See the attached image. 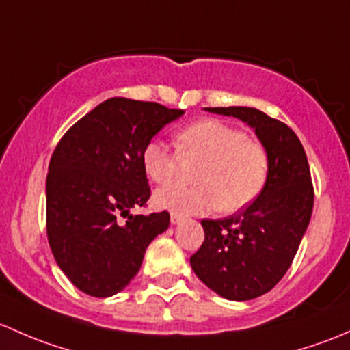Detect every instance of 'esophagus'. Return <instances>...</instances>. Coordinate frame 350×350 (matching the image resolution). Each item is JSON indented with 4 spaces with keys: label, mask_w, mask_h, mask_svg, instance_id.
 <instances>
[{
    "label": "esophagus",
    "mask_w": 350,
    "mask_h": 350,
    "mask_svg": "<svg viewBox=\"0 0 350 350\" xmlns=\"http://www.w3.org/2000/svg\"><path fill=\"white\" fill-rule=\"evenodd\" d=\"M182 215H180V214H176V212H172V215H170V222H172V224H178V222H182Z\"/></svg>",
    "instance_id": "obj_1"
}]
</instances>
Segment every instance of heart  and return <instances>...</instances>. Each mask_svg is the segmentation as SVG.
<instances>
[{
	"label": "heart",
	"instance_id": "1",
	"mask_svg": "<svg viewBox=\"0 0 350 350\" xmlns=\"http://www.w3.org/2000/svg\"><path fill=\"white\" fill-rule=\"evenodd\" d=\"M180 154L202 160L197 187L180 183L154 193V204L180 215L207 214L221 207L237 212L258 199L269 175V154L239 128L219 120H202L176 135ZM178 153L161 139H151L142 151V167L151 182L163 185L176 175Z\"/></svg>",
	"mask_w": 350,
	"mask_h": 350
}]
</instances>
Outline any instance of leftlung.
I'll list each match as a JSON object with an SVG mask.
<instances>
[{
    "instance_id": "1",
    "label": "left lung",
    "mask_w": 350,
    "mask_h": 350,
    "mask_svg": "<svg viewBox=\"0 0 350 350\" xmlns=\"http://www.w3.org/2000/svg\"><path fill=\"white\" fill-rule=\"evenodd\" d=\"M247 122L269 154V175L253 204L226 219H204L205 239L190 258L212 291L234 301L268 293L290 268L308 228L313 185L293 129L254 107H204Z\"/></svg>"
}]
</instances>
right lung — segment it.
Returning a JSON list of instances; mask_svg holds the SVG:
<instances>
[{
	"label": "right lung",
	"instance_id": "right-lung-1",
	"mask_svg": "<svg viewBox=\"0 0 350 350\" xmlns=\"http://www.w3.org/2000/svg\"><path fill=\"white\" fill-rule=\"evenodd\" d=\"M185 111L111 97L62 136L46 175V236L59 268L91 297L120 293L146 247L168 229L167 211L129 214L150 199L142 151ZM120 217L129 221L121 223Z\"/></svg>",
	"mask_w": 350,
	"mask_h": 350
}]
</instances>
